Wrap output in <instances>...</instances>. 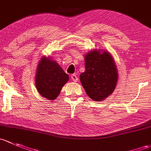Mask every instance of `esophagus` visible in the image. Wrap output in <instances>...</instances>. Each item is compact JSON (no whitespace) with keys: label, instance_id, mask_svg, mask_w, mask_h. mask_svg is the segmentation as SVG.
<instances>
[{"label":"esophagus","instance_id":"obj_1","mask_svg":"<svg viewBox=\"0 0 151 151\" xmlns=\"http://www.w3.org/2000/svg\"><path fill=\"white\" fill-rule=\"evenodd\" d=\"M71 79H72L74 82H77L78 80V79L77 76H76V74H73V75H71Z\"/></svg>","mask_w":151,"mask_h":151}]
</instances>
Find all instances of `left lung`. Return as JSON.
Listing matches in <instances>:
<instances>
[{"instance_id": "left-lung-1", "label": "left lung", "mask_w": 151, "mask_h": 151, "mask_svg": "<svg viewBox=\"0 0 151 151\" xmlns=\"http://www.w3.org/2000/svg\"><path fill=\"white\" fill-rule=\"evenodd\" d=\"M85 71L80 81L87 95L94 101L104 100L117 85L119 74L111 54L106 50H90L84 57Z\"/></svg>"}]
</instances>
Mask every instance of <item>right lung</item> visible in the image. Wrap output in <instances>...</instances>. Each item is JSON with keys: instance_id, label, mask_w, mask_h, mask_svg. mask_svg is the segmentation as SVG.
Returning a JSON list of instances; mask_svg holds the SVG:
<instances>
[{"instance_id": "right-lung-1", "label": "right lung", "mask_w": 151, "mask_h": 151, "mask_svg": "<svg viewBox=\"0 0 151 151\" xmlns=\"http://www.w3.org/2000/svg\"><path fill=\"white\" fill-rule=\"evenodd\" d=\"M35 80L37 91L42 97L54 100L69 80V76L51 57L43 56L37 66Z\"/></svg>"}]
</instances>
